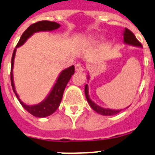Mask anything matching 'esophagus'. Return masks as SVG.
I'll return each instance as SVG.
<instances>
[{"label":"esophagus","instance_id":"obj_1","mask_svg":"<svg viewBox=\"0 0 155 155\" xmlns=\"http://www.w3.org/2000/svg\"><path fill=\"white\" fill-rule=\"evenodd\" d=\"M84 71V67L83 65L79 63L75 65V71H77V72H82V71Z\"/></svg>","mask_w":155,"mask_h":155}]
</instances>
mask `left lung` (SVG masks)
<instances>
[{"label": "left lung", "instance_id": "obj_1", "mask_svg": "<svg viewBox=\"0 0 155 155\" xmlns=\"http://www.w3.org/2000/svg\"><path fill=\"white\" fill-rule=\"evenodd\" d=\"M123 44H125L127 45H130V46H133V47L136 48H143L142 45H141L139 41H138L134 36V34L130 32V30L127 29V28H125L123 30ZM90 79V75L89 74H87V80ZM84 91H85V95H86L87 100V103L90 105V107L92 108L93 110H95V112H97L98 114H101V115H106V116H110V115H114V114H117L118 113H119L122 110V109L120 110H118V109H110V108H105L99 106L98 104H96L94 101L91 100V99L90 98V95H89L88 93V85L86 84L85 85V89H84ZM126 108H128L126 107Z\"/></svg>", "mask_w": 155, "mask_h": 155}]
</instances>
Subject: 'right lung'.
Segmentation results:
<instances>
[{"instance_id": "obj_1", "label": "right lung", "mask_w": 155, "mask_h": 155, "mask_svg": "<svg viewBox=\"0 0 155 155\" xmlns=\"http://www.w3.org/2000/svg\"><path fill=\"white\" fill-rule=\"evenodd\" d=\"M60 27V24L48 21H39V22H36L35 24H32L22 34L18 44L16 45V48L14 49V51H13L12 56L11 75L10 76H11V84H12V90L14 91L15 95L17 97L22 107L27 110L28 112H29L33 116L37 117V118H45V117L49 116L57 110V108L60 106V102L62 100L64 91L67 84L71 78V75L75 73V67H74V65H72L68 68L64 69L60 72V75H58L53 87H51V91H49L48 95L43 101L37 104H34V105H27L24 102L21 101V99L19 98L18 94L16 93V88H15L14 80H13V67H14V59L15 56H16V48L22 46L27 41L28 39H29L36 32H51V31H55V30L58 29Z\"/></svg>"}]
</instances>
